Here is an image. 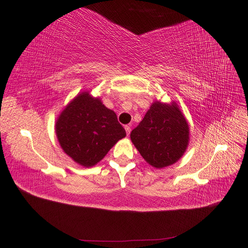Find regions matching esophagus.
<instances>
[{"instance_id": "1", "label": "esophagus", "mask_w": 248, "mask_h": 248, "mask_svg": "<svg viewBox=\"0 0 248 248\" xmlns=\"http://www.w3.org/2000/svg\"><path fill=\"white\" fill-rule=\"evenodd\" d=\"M125 130H126V133H127V136H129V134H130V131H131V128H130V126H128V125H126V126H125Z\"/></svg>"}]
</instances>
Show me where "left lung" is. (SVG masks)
<instances>
[{
  "instance_id": "1",
  "label": "left lung",
  "mask_w": 248,
  "mask_h": 248,
  "mask_svg": "<svg viewBox=\"0 0 248 248\" xmlns=\"http://www.w3.org/2000/svg\"><path fill=\"white\" fill-rule=\"evenodd\" d=\"M189 127L175 103L154 102L130 133L133 145L152 167L161 169L182 157L188 145Z\"/></svg>"
}]
</instances>
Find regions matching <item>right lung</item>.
I'll use <instances>...</instances> for the list:
<instances>
[{
	"mask_svg": "<svg viewBox=\"0 0 248 248\" xmlns=\"http://www.w3.org/2000/svg\"><path fill=\"white\" fill-rule=\"evenodd\" d=\"M56 133L64 152L84 167L99 162L126 136L115 111L88 93L77 96L60 115Z\"/></svg>",
	"mask_w": 248,
	"mask_h": 248,
	"instance_id": "right-lung-1",
	"label": "right lung"
}]
</instances>
